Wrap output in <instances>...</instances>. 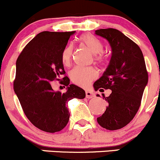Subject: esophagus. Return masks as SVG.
<instances>
[{
	"label": "esophagus",
	"instance_id": "34e87169",
	"mask_svg": "<svg viewBox=\"0 0 160 160\" xmlns=\"http://www.w3.org/2000/svg\"><path fill=\"white\" fill-rule=\"evenodd\" d=\"M86 97L88 99H91L95 97V93H94L93 92L90 91V90H87V91H86Z\"/></svg>",
	"mask_w": 160,
	"mask_h": 160
}]
</instances>
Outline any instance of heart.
I'll use <instances>...</instances> for the list:
<instances>
[{"instance_id":"b5f03b06","label":"heart","mask_w":160,"mask_h":160,"mask_svg":"<svg viewBox=\"0 0 160 160\" xmlns=\"http://www.w3.org/2000/svg\"><path fill=\"white\" fill-rule=\"evenodd\" d=\"M80 41L96 55V60L99 63L106 61L105 55L102 53L104 45L102 42L92 34H84L80 38ZM73 48L72 44H67L61 53V61L63 64L69 67L71 64L73 59ZM72 82L80 87H87L97 76V70L93 67H76L70 73Z\"/></svg>"}]
</instances>
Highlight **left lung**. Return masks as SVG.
<instances>
[{
    "label": "left lung",
    "instance_id": "left-lung-1",
    "mask_svg": "<svg viewBox=\"0 0 160 160\" xmlns=\"http://www.w3.org/2000/svg\"><path fill=\"white\" fill-rule=\"evenodd\" d=\"M95 34L105 38L112 50L107 70L93 83L96 91L100 88L112 90L109 97L102 94L108 107L97 122L102 128L116 130L127 126L140 107L148 83L145 60L139 47L118 30H97Z\"/></svg>",
    "mask_w": 160,
    "mask_h": 160
}]
</instances>
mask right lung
<instances>
[{"instance_id":"1","label":"right lung","mask_w":160,"mask_h":160,"mask_svg":"<svg viewBox=\"0 0 160 160\" xmlns=\"http://www.w3.org/2000/svg\"><path fill=\"white\" fill-rule=\"evenodd\" d=\"M71 32L43 31L23 48L16 62L13 90L28 119L33 125L48 132H56L67 126L70 118L67 102L85 98V91L70 84L68 77L62 82L67 92L52 89L50 83L65 74L61 53Z\"/></svg>"}]
</instances>
